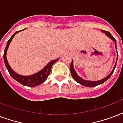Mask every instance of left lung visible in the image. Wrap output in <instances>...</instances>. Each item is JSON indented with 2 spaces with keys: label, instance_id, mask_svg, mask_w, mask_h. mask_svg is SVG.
Here are the masks:
<instances>
[{
  "label": "left lung",
  "instance_id": "8db88e82",
  "mask_svg": "<svg viewBox=\"0 0 123 123\" xmlns=\"http://www.w3.org/2000/svg\"><path fill=\"white\" fill-rule=\"evenodd\" d=\"M101 31L104 32V33L105 34V35L108 36V38H110L111 40H112L113 42H114V43H115V49H116V51H117V59H116V61H115V64L113 66V68L112 71L110 72V74L108 75H107L106 77H105L103 79H102L100 80H98V81H89V80H83V78H81V77H80L78 74H77V72H75V69L74 68V61L73 60H72V61L71 62L70 64V73L71 75L72 76V78L74 80H75L76 82H78V83H80V84L82 85L83 86H85V87H96L97 85H99L102 84L103 83H104L105 81H107V80L109 79V78L111 77V75H112L113 73V72H114V70H115V67H116V64H117V59H118V53H117V43H116V40H115V39L113 38L112 36V35L111 34L110 32H107L105 31H104V30H101Z\"/></svg>",
  "mask_w": 123,
  "mask_h": 123
}]
</instances>
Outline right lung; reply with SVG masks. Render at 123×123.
Returning <instances> with one entry per match:
<instances>
[{
	"mask_svg": "<svg viewBox=\"0 0 123 123\" xmlns=\"http://www.w3.org/2000/svg\"><path fill=\"white\" fill-rule=\"evenodd\" d=\"M25 29L23 30H21V31H19L15 32V33L13 34L12 36H11V38L9 39V40L7 42V44H6V48L4 49V64H5V66H6V68L9 72V73L10 74V75L12 77V78L14 79L15 80H16L17 81H18L19 83H20L21 84H22L23 85H25V86H27V87H36V86H38L39 85L43 83L45 80H47L48 75H49L50 72H51V67L53 65L55 62L58 61L59 59H57L55 60H53V61H50L49 63H48L46 66L42 68L41 70H40L39 72H38L37 73H35L32 74V75H20L19 74L16 73L13 70V69L11 68V66H10V64L8 63V60H7V57H6V54H7V51H8V47L10 45V43H11V42L12 40V39L14 36L19 32L22 31H24Z\"/></svg>",
	"mask_w": 123,
	"mask_h": 123,
	"instance_id": "right-lung-1",
	"label": "right lung"
}]
</instances>
